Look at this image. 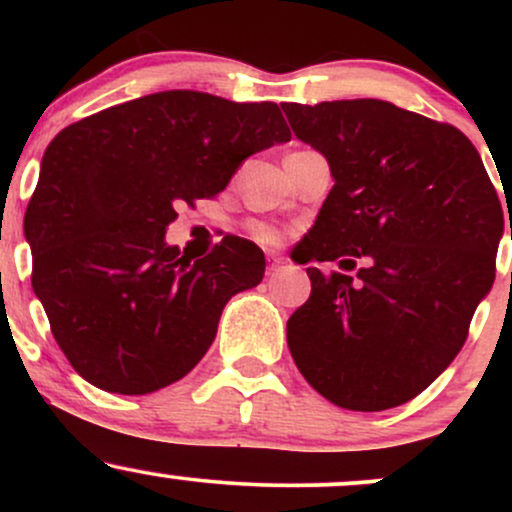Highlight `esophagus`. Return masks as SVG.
<instances>
[{
  "instance_id": "esophagus-1",
  "label": "esophagus",
  "mask_w": 512,
  "mask_h": 512,
  "mask_svg": "<svg viewBox=\"0 0 512 512\" xmlns=\"http://www.w3.org/2000/svg\"><path fill=\"white\" fill-rule=\"evenodd\" d=\"M281 264H284V257L276 255V252H272V255H269V272H274V269H279Z\"/></svg>"
}]
</instances>
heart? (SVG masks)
<instances>
[{
  "instance_id": "1",
  "label": "heart",
  "mask_w": 512,
  "mask_h": 512,
  "mask_svg": "<svg viewBox=\"0 0 512 512\" xmlns=\"http://www.w3.org/2000/svg\"><path fill=\"white\" fill-rule=\"evenodd\" d=\"M250 233L257 243H264V245H272L279 240V231H276L272 223H264V221L250 223Z\"/></svg>"
}]
</instances>
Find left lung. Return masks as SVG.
Masks as SVG:
<instances>
[{
	"instance_id": "1",
	"label": "left lung",
	"mask_w": 512,
	"mask_h": 512,
	"mask_svg": "<svg viewBox=\"0 0 512 512\" xmlns=\"http://www.w3.org/2000/svg\"><path fill=\"white\" fill-rule=\"evenodd\" d=\"M281 110L334 178L305 262H361L356 276L308 267L313 291L286 322L291 356L337 407H399L460 354L491 291L501 199L474 144L445 122L375 98Z\"/></svg>"
}]
</instances>
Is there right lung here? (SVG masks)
<instances>
[{"label": "right lung", "mask_w": 512, "mask_h": 512, "mask_svg": "<svg viewBox=\"0 0 512 512\" xmlns=\"http://www.w3.org/2000/svg\"><path fill=\"white\" fill-rule=\"evenodd\" d=\"M276 103L161 91L52 139L23 231L55 342L91 385L149 395L185 378L223 305L264 276V252L226 236L202 260L166 243L182 202L219 195L245 158L289 142Z\"/></svg>", "instance_id": "right-lung-1"}]
</instances>
